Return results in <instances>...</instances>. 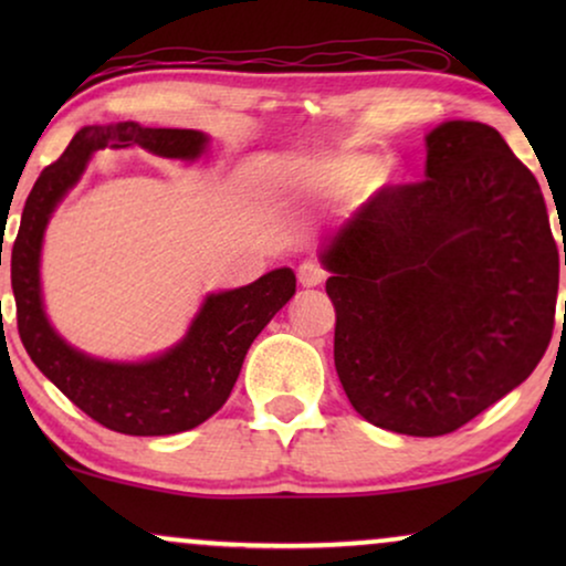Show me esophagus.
<instances>
[{"instance_id": "1", "label": "esophagus", "mask_w": 566, "mask_h": 566, "mask_svg": "<svg viewBox=\"0 0 566 566\" xmlns=\"http://www.w3.org/2000/svg\"><path fill=\"white\" fill-rule=\"evenodd\" d=\"M327 281V273H324L322 265H316V262H304V265H298V283L304 285V289H316V285H322Z\"/></svg>"}]
</instances>
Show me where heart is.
Instances as JSON below:
<instances>
[{
	"instance_id": "1",
	"label": "heart",
	"mask_w": 566,
	"mask_h": 566,
	"mask_svg": "<svg viewBox=\"0 0 566 566\" xmlns=\"http://www.w3.org/2000/svg\"><path fill=\"white\" fill-rule=\"evenodd\" d=\"M374 169V159L368 157H345L337 161H329L327 167H322V180L339 185V188H355L360 185Z\"/></svg>"
}]
</instances>
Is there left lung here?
<instances>
[{"instance_id":"left-lung-1","label":"left lung","mask_w":566,"mask_h":566,"mask_svg":"<svg viewBox=\"0 0 566 566\" xmlns=\"http://www.w3.org/2000/svg\"><path fill=\"white\" fill-rule=\"evenodd\" d=\"M424 151V180L384 188L322 262L337 314L335 368L355 412L436 438L544 358L562 254L536 177L492 126L448 120Z\"/></svg>"}]
</instances>
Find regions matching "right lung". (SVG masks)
I'll use <instances>...</instances> for the list:
<instances>
[{
  "label": "right lung",
  "mask_w": 566,
  "mask_h": 566,
  "mask_svg": "<svg viewBox=\"0 0 566 566\" xmlns=\"http://www.w3.org/2000/svg\"><path fill=\"white\" fill-rule=\"evenodd\" d=\"M206 142L200 130L144 128L134 120L87 126L43 169L22 208L12 244V293L22 345L72 405L123 436H175L219 412L234 389L252 339L296 293V275L281 268L244 289L216 293L180 345L138 366H118L76 353L45 319L38 277L43 229L64 192L80 180L92 151L107 144L115 149L136 144L159 157L196 159Z\"/></svg>",
  "instance_id": "right-lung-1"
}]
</instances>
